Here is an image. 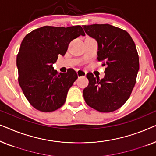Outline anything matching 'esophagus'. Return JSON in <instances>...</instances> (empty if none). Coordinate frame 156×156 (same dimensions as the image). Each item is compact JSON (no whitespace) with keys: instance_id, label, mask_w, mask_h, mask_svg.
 Masks as SVG:
<instances>
[{"instance_id":"1","label":"esophagus","mask_w":156,"mask_h":156,"mask_svg":"<svg viewBox=\"0 0 156 156\" xmlns=\"http://www.w3.org/2000/svg\"><path fill=\"white\" fill-rule=\"evenodd\" d=\"M76 74H77L78 77H81V76H85L87 75V72L84 71V70L82 69H79L76 72Z\"/></svg>"}]
</instances>
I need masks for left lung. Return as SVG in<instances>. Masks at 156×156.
I'll use <instances>...</instances> for the list:
<instances>
[{"mask_svg":"<svg viewBox=\"0 0 156 156\" xmlns=\"http://www.w3.org/2000/svg\"><path fill=\"white\" fill-rule=\"evenodd\" d=\"M98 44V60L106 66L100 80L89 72L83 91L86 103L100 112H112L126 103L136 84L139 58L136 44L126 31L109 24L83 25Z\"/></svg>","mask_w":156,"mask_h":156,"instance_id":"8db88e82","label":"left lung"}]
</instances>
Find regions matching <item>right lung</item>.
<instances>
[{
	"instance_id": "1",
	"label": "right lung",
	"mask_w": 156,
	"mask_h": 156,
	"mask_svg": "<svg viewBox=\"0 0 156 156\" xmlns=\"http://www.w3.org/2000/svg\"><path fill=\"white\" fill-rule=\"evenodd\" d=\"M80 35H85L80 25L43 26L23 40L16 59L18 82L25 97L36 109L50 112L65 104L77 74L73 69L59 73L52 64L59 55H65L69 42Z\"/></svg>"
}]
</instances>
